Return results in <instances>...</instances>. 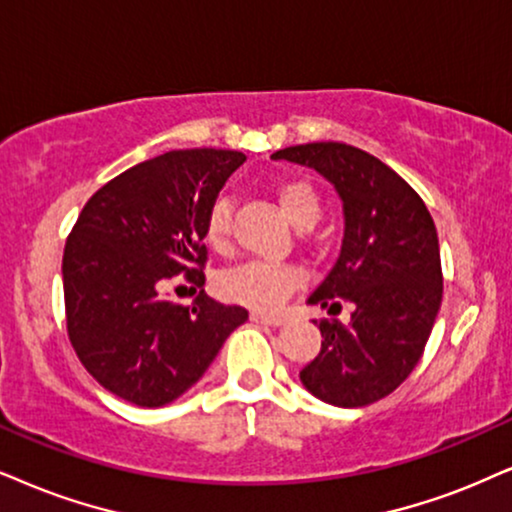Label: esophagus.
I'll return each instance as SVG.
<instances>
[{"label":"esophagus","mask_w":512,"mask_h":512,"mask_svg":"<svg viewBox=\"0 0 512 512\" xmlns=\"http://www.w3.org/2000/svg\"><path fill=\"white\" fill-rule=\"evenodd\" d=\"M250 319L257 323H267V326H281L286 321L283 314H267V312H250Z\"/></svg>","instance_id":"34e87169"}]
</instances>
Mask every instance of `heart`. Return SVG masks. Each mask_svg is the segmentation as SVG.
Instances as JSON below:
<instances>
[{"label": "heart", "mask_w": 512, "mask_h": 512, "mask_svg": "<svg viewBox=\"0 0 512 512\" xmlns=\"http://www.w3.org/2000/svg\"><path fill=\"white\" fill-rule=\"evenodd\" d=\"M274 196L283 215L297 229H309L321 215V196L312 181L300 177L278 179ZM231 238V203L217 198L205 217V241L210 248L224 250ZM302 283V271L288 262L250 260L226 269L217 278V290L226 300L252 309H276Z\"/></svg>", "instance_id": "heart-1"}]
</instances>
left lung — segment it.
<instances>
[{"label":"left lung","mask_w":512,"mask_h":512,"mask_svg":"<svg viewBox=\"0 0 512 512\" xmlns=\"http://www.w3.org/2000/svg\"><path fill=\"white\" fill-rule=\"evenodd\" d=\"M274 160L314 167L342 198L338 262L309 304L354 307L349 323L321 319V352L300 371L314 397L359 409L409 378L442 304L437 229L423 198L392 167L340 141L288 146Z\"/></svg>","instance_id":"left-lung-1"}]
</instances>
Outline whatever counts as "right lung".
Masks as SVG:
<instances>
[{
    "mask_svg": "<svg viewBox=\"0 0 512 512\" xmlns=\"http://www.w3.org/2000/svg\"><path fill=\"white\" fill-rule=\"evenodd\" d=\"M245 155L186 148L129 167L87 200L63 250L68 338L115 397L165 406L196 385L248 319L200 290L189 307L160 295L184 274L203 288L205 217Z\"/></svg>",
    "mask_w": 512,
    "mask_h": 512,
    "instance_id": "add662e5",
    "label": "right lung"
}]
</instances>
